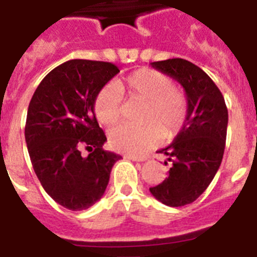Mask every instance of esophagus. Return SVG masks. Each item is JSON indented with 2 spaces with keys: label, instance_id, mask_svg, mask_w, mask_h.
Segmentation results:
<instances>
[{
  "label": "esophagus",
  "instance_id": "34e87169",
  "mask_svg": "<svg viewBox=\"0 0 257 257\" xmlns=\"http://www.w3.org/2000/svg\"><path fill=\"white\" fill-rule=\"evenodd\" d=\"M124 158L131 161H138V162H143V161L147 160L145 157H136V156H124Z\"/></svg>",
  "mask_w": 257,
  "mask_h": 257
}]
</instances>
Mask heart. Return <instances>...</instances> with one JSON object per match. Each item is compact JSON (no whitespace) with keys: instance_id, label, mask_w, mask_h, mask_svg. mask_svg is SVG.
Listing matches in <instances>:
<instances>
[{"instance_id":"obj_1","label":"heart","mask_w":257,"mask_h":257,"mask_svg":"<svg viewBox=\"0 0 257 257\" xmlns=\"http://www.w3.org/2000/svg\"><path fill=\"white\" fill-rule=\"evenodd\" d=\"M122 94L145 100L143 126L119 124L109 131V143L118 152L142 154L161 138L172 139L183 128L188 117V99L172 79L158 70L142 68L97 91L94 113L104 126H112L121 115Z\"/></svg>"}]
</instances>
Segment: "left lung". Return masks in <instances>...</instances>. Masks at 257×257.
Segmentation results:
<instances>
[{"mask_svg":"<svg viewBox=\"0 0 257 257\" xmlns=\"http://www.w3.org/2000/svg\"><path fill=\"white\" fill-rule=\"evenodd\" d=\"M151 64L176 79L187 94V121L174 142L160 151L171 163L169 175L162 183L149 188L163 205L181 207L207 189L221 165L228 109L219 87L196 64L179 58Z\"/></svg>","mask_w":257,"mask_h":257,"instance_id":"left-lung-1","label":"left lung"}]
</instances>
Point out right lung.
I'll use <instances>...</instances> for the list:
<instances>
[{
  "label": "right lung",
  "instance_id": "add662e5",
  "mask_svg": "<svg viewBox=\"0 0 257 257\" xmlns=\"http://www.w3.org/2000/svg\"><path fill=\"white\" fill-rule=\"evenodd\" d=\"M119 72L108 61H65L52 69L28 106L26 143L41 185L70 211L91 207L103 197L112 167L122 157L106 142L94 113L97 91ZM86 148L87 157L80 154Z\"/></svg>",
  "mask_w": 257,
  "mask_h": 257
}]
</instances>
